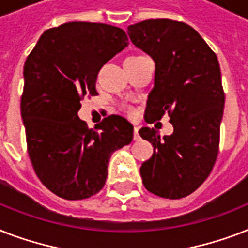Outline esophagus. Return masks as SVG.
I'll list each match as a JSON object with an SVG mask.
<instances>
[{"label": "esophagus", "instance_id": "esophagus-1", "mask_svg": "<svg viewBox=\"0 0 248 248\" xmlns=\"http://www.w3.org/2000/svg\"><path fill=\"white\" fill-rule=\"evenodd\" d=\"M140 136H139V127H134V140H139Z\"/></svg>", "mask_w": 248, "mask_h": 248}]
</instances>
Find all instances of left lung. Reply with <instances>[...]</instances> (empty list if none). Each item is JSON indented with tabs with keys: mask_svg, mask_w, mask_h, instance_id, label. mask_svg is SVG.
<instances>
[{
	"mask_svg": "<svg viewBox=\"0 0 248 248\" xmlns=\"http://www.w3.org/2000/svg\"><path fill=\"white\" fill-rule=\"evenodd\" d=\"M127 29L132 44L155 63L145 121L169 113L173 126L163 138L158 130L140 128L155 148L140 175L147 190L179 200L207 179L217 157L225 101L219 60L196 29L181 21L151 19Z\"/></svg>",
	"mask_w": 248,
	"mask_h": 248,
	"instance_id": "obj_1",
	"label": "left lung"
}]
</instances>
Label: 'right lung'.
Segmentation results:
<instances>
[{"instance_id":"1","label":"right lung","mask_w":248,"mask_h":248,"mask_svg":"<svg viewBox=\"0 0 248 248\" xmlns=\"http://www.w3.org/2000/svg\"><path fill=\"white\" fill-rule=\"evenodd\" d=\"M124 29L71 21L42 33L24 64L20 113L37 176L56 196L83 200L105 184L109 158L131 143L132 124L109 116L89 130L81 100L97 95L100 68L128 45Z\"/></svg>"}]
</instances>
